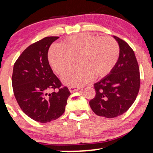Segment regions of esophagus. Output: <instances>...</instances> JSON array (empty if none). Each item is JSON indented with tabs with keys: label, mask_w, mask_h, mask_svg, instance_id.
Returning <instances> with one entry per match:
<instances>
[{
	"label": "esophagus",
	"mask_w": 153,
	"mask_h": 153,
	"mask_svg": "<svg viewBox=\"0 0 153 153\" xmlns=\"http://www.w3.org/2000/svg\"><path fill=\"white\" fill-rule=\"evenodd\" d=\"M68 89H69V91H71V93H73V92H75V91H79L80 89V88L75 87V86H70L69 88H68Z\"/></svg>",
	"instance_id": "34e87169"
}]
</instances>
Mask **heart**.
<instances>
[{"mask_svg":"<svg viewBox=\"0 0 153 153\" xmlns=\"http://www.w3.org/2000/svg\"><path fill=\"white\" fill-rule=\"evenodd\" d=\"M119 57L118 43L109 36L99 37L80 34L68 37L59 47L50 49L48 59L58 74L71 68L74 58L78 66L72 68L61 77L65 84L80 86L95 78H103L111 72Z\"/></svg>","mask_w":153,"mask_h":153,"instance_id":"b5f03b06","label":"heart"}]
</instances>
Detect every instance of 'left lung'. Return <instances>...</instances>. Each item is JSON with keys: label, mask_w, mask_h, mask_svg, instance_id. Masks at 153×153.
Here are the masks:
<instances>
[{"label": "left lung", "mask_w": 153, "mask_h": 153, "mask_svg": "<svg viewBox=\"0 0 153 153\" xmlns=\"http://www.w3.org/2000/svg\"><path fill=\"white\" fill-rule=\"evenodd\" d=\"M119 57L111 72L94 84L96 96L89 104L96 115L114 118L125 113L134 102L140 86V69L134 51L127 42L113 36Z\"/></svg>", "instance_id": "obj_1"}]
</instances>
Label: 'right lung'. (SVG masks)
I'll return each mask as SVG.
<instances>
[{"mask_svg":"<svg viewBox=\"0 0 153 153\" xmlns=\"http://www.w3.org/2000/svg\"><path fill=\"white\" fill-rule=\"evenodd\" d=\"M58 36H47L26 49L16 61L12 86L22 110L38 122L47 123L58 119L65 110L71 92L53 73L49 64V48ZM58 91L50 93L52 89Z\"/></svg>","mask_w":153,"mask_h":153,"instance_id":"obj_1","label":"right lung"}]
</instances>
